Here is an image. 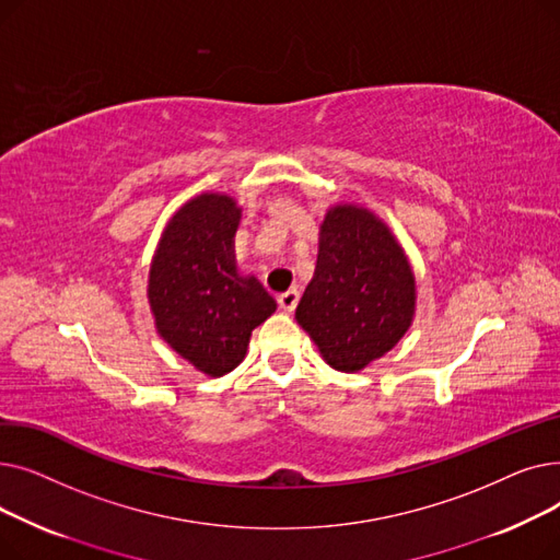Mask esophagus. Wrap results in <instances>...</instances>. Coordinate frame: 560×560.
<instances>
[{"label":"esophagus","instance_id":"esophagus-1","mask_svg":"<svg viewBox=\"0 0 560 560\" xmlns=\"http://www.w3.org/2000/svg\"><path fill=\"white\" fill-rule=\"evenodd\" d=\"M298 302H300V290L298 288H290V290H285V292H281V295H279V306L283 311H288V313L295 311Z\"/></svg>","mask_w":560,"mask_h":560}]
</instances>
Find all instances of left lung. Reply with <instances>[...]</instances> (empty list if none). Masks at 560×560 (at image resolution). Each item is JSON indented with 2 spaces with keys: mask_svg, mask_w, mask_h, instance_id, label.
<instances>
[{
  "mask_svg": "<svg viewBox=\"0 0 560 560\" xmlns=\"http://www.w3.org/2000/svg\"><path fill=\"white\" fill-rule=\"evenodd\" d=\"M416 304V275L390 226L361 203L329 206L295 311L325 363L354 374L386 357L413 325Z\"/></svg>",
  "mask_w": 560,
  "mask_h": 560,
  "instance_id": "left-lung-1",
  "label": "left lung"
}]
</instances>
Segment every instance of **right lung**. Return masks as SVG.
Here are the masks:
<instances>
[{
    "label": "right lung",
    "instance_id": "1",
    "mask_svg": "<svg viewBox=\"0 0 560 560\" xmlns=\"http://www.w3.org/2000/svg\"><path fill=\"white\" fill-rule=\"evenodd\" d=\"M243 209L226 192H201L176 211L147 277L156 334L206 376H224L247 357L252 331L277 302L235 262Z\"/></svg>",
    "mask_w": 560,
    "mask_h": 560
}]
</instances>
